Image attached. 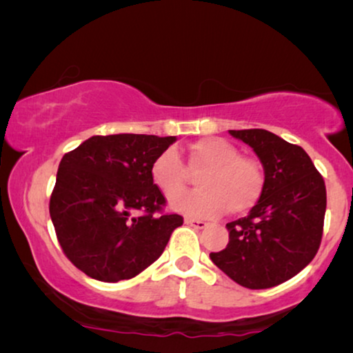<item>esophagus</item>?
Returning <instances> with one entry per match:
<instances>
[{
	"label": "esophagus",
	"instance_id": "34e87169",
	"mask_svg": "<svg viewBox=\"0 0 353 353\" xmlns=\"http://www.w3.org/2000/svg\"><path fill=\"white\" fill-rule=\"evenodd\" d=\"M185 223L190 225V226H194L196 230H204V228H207L205 221L196 220V219H185Z\"/></svg>",
	"mask_w": 353,
	"mask_h": 353
}]
</instances>
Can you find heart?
<instances>
[{
    "label": "heart",
    "mask_w": 353,
    "mask_h": 353,
    "mask_svg": "<svg viewBox=\"0 0 353 353\" xmlns=\"http://www.w3.org/2000/svg\"><path fill=\"white\" fill-rule=\"evenodd\" d=\"M188 168L205 172L199 190L178 193L187 181V168L175 149H165L151 163V180L168 197V207L190 219H215L226 210L244 214L263 191V170L257 161L239 156V149L223 138H202L188 148Z\"/></svg>",
    "instance_id": "heart-1"
}]
</instances>
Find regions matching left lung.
I'll use <instances>...</instances> for the list:
<instances>
[{"label":"left lung","mask_w":353,"mask_h":353,"mask_svg":"<svg viewBox=\"0 0 353 353\" xmlns=\"http://www.w3.org/2000/svg\"><path fill=\"white\" fill-rule=\"evenodd\" d=\"M249 144L263 167L257 204L244 219L226 223L230 243L210 260L249 289L278 286L307 267L321 243L326 188L301 146L268 130H230Z\"/></svg>","instance_id":"left-lung-1"}]
</instances>
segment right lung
Returning <instances> with one entry per match:
<instances>
[{
    "label": "right lung",
    "mask_w": 353,
    "mask_h": 353,
    "mask_svg": "<svg viewBox=\"0 0 353 353\" xmlns=\"http://www.w3.org/2000/svg\"><path fill=\"white\" fill-rule=\"evenodd\" d=\"M176 137H91L59 163L50 214L67 259L104 283L130 279L161 257L183 216L161 214L165 197L151 163ZM141 211V216H134Z\"/></svg>",
    "instance_id": "right-lung-1"
}]
</instances>
